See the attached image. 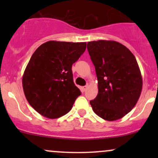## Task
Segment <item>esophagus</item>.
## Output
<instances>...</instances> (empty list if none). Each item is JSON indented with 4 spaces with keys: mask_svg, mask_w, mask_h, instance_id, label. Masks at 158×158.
Segmentation results:
<instances>
[{
    "mask_svg": "<svg viewBox=\"0 0 158 158\" xmlns=\"http://www.w3.org/2000/svg\"><path fill=\"white\" fill-rule=\"evenodd\" d=\"M88 88V85H85V86L83 87V90H84L85 91V90H87V88Z\"/></svg>",
    "mask_w": 158,
    "mask_h": 158,
    "instance_id": "34e87169",
    "label": "esophagus"
}]
</instances>
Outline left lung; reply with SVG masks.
Instances as JSON below:
<instances>
[{
	"label": "left lung",
	"mask_w": 158,
	"mask_h": 158,
	"mask_svg": "<svg viewBox=\"0 0 158 158\" xmlns=\"http://www.w3.org/2000/svg\"><path fill=\"white\" fill-rule=\"evenodd\" d=\"M87 48L98 80V94L90 101L94 113L108 121L122 118L133 109L142 91V76L135 56L114 41H89Z\"/></svg>",
	"instance_id": "left-lung-1"
}]
</instances>
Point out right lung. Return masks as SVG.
<instances>
[{
  "label": "right lung",
  "instance_id": "add662e5",
  "mask_svg": "<svg viewBox=\"0 0 158 158\" xmlns=\"http://www.w3.org/2000/svg\"><path fill=\"white\" fill-rule=\"evenodd\" d=\"M86 42L49 41L36 49L22 78L29 104L50 119L71 110L81 91L73 82L72 65L82 55Z\"/></svg>",
  "mask_w": 158,
  "mask_h": 158
}]
</instances>
